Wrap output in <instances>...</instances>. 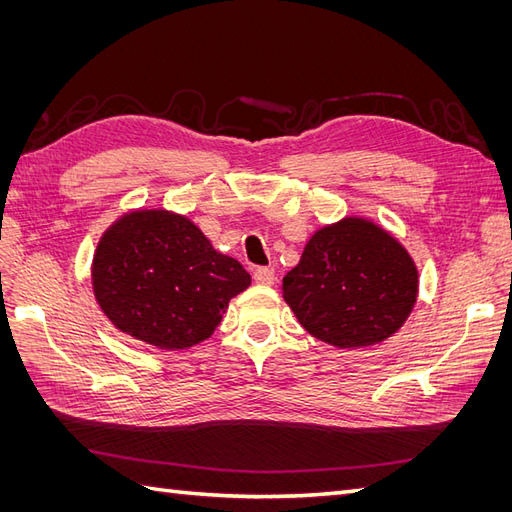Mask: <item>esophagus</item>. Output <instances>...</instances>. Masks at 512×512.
Returning <instances> with one entry per match:
<instances>
[{"label": "esophagus", "mask_w": 512, "mask_h": 512, "mask_svg": "<svg viewBox=\"0 0 512 512\" xmlns=\"http://www.w3.org/2000/svg\"><path fill=\"white\" fill-rule=\"evenodd\" d=\"M275 271L269 269V267H260L254 271V282L260 284V286H273L275 284Z\"/></svg>", "instance_id": "esophagus-1"}]
</instances>
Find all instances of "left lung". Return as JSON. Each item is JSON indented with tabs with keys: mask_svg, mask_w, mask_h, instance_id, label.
Instances as JSON below:
<instances>
[{
	"mask_svg": "<svg viewBox=\"0 0 512 512\" xmlns=\"http://www.w3.org/2000/svg\"><path fill=\"white\" fill-rule=\"evenodd\" d=\"M282 294L301 327L339 350L395 335L416 305L418 269L389 230L359 215L318 228Z\"/></svg>",
	"mask_w": 512,
	"mask_h": 512,
	"instance_id": "1",
	"label": "left lung"
}]
</instances>
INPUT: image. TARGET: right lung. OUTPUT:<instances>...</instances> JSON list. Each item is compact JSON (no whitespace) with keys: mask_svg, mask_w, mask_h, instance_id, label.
<instances>
[{"mask_svg":"<svg viewBox=\"0 0 512 512\" xmlns=\"http://www.w3.org/2000/svg\"><path fill=\"white\" fill-rule=\"evenodd\" d=\"M250 284L188 215L160 207L119 215L91 262L94 297L115 329L168 352L205 342Z\"/></svg>","mask_w":512,"mask_h":512,"instance_id":"obj_1","label":"right lung"}]
</instances>
